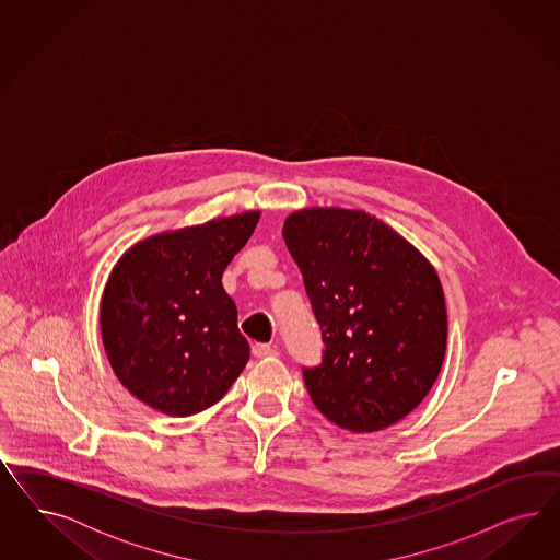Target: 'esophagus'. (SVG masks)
Segmentation results:
<instances>
[{"label": "esophagus", "instance_id": "esophagus-1", "mask_svg": "<svg viewBox=\"0 0 560 560\" xmlns=\"http://www.w3.org/2000/svg\"><path fill=\"white\" fill-rule=\"evenodd\" d=\"M253 355L258 357V359H262V357H271L275 355V349H272L271 345L255 342V345H253Z\"/></svg>", "mask_w": 560, "mask_h": 560}]
</instances>
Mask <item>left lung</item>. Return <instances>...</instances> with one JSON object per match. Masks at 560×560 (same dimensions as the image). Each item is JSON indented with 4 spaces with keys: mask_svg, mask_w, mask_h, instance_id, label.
Returning <instances> with one entry per match:
<instances>
[{
    "mask_svg": "<svg viewBox=\"0 0 560 560\" xmlns=\"http://www.w3.org/2000/svg\"><path fill=\"white\" fill-rule=\"evenodd\" d=\"M283 237L326 345L323 363L304 370L312 402L355 433L398 423L423 402L445 357L438 271L388 223L359 209L295 211Z\"/></svg>",
    "mask_w": 560,
    "mask_h": 560,
    "instance_id": "left-lung-1",
    "label": "left lung"
}]
</instances>
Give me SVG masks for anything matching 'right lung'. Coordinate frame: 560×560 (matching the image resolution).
Segmentation results:
<instances>
[{
    "label": "right lung",
    "mask_w": 560,
    "mask_h": 560,
    "mask_svg": "<svg viewBox=\"0 0 560 560\" xmlns=\"http://www.w3.org/2000/svg\"><path fill=\"white\" fill-rule=\"evenodd\" d=\"M260 211L145 237L102 293L104 351L120 384L168 417L213 407L250 359L234 300L221 285Z\"/></svg>",
    "instance_id": "right-lung-1"
}]
</instances>
